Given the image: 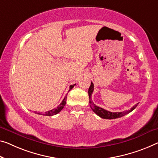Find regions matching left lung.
I'll use <instances>...</instances> for the list:
<instances>
[{
  "label": "left lung",
  "instance_id": "1",
  "mask_svg": "<svg viewBox=\"0 0 158 158\" xmlns=\"http://www.w3.org/2000/svg\"><path fill=\"white\" fill-rule=\"evenodd\" d=\"M93 90H94V85L93 82H91V85L90 86H89V89H88V94H89V106H90V108L92 109V110H93L97 115L100 116V117L102 118H106V119H114V118H120L121 116L130 113L131 111H132L135 107H136L138 104V103L136 104L129 110L121 111V112H111V111L105 110H104L103 108L99 107V106H97L96 104H94L93 103V102L92 101V99H91V96H92V94H93Z\"/></svg>",
  "mask_w": 158,
  "mask_h": 158
}]
</instances>
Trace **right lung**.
I'll return each instance as SVG.
<instances>
[{"instance_id": "add662e5", "label": "right lung", "mask_w": 158, "mask_h": 158, "mask_svg": "<svg viewBox=\"0 0 158 158\" xmlns=\"http://www.w3.org/2000/svg\"><path fill=\"white\" fill-rule=\"evenodd\" d=\"M75 85H76V84L74 85H70V89H69V91L71 90V89ZM66 99H67V95H65V98L63 99L62 102L60 104V105H59L57 106L56 108L55 109H53V110H50V111H45L44 113H37L38 114H41V115H44V116H53V115H55L56 114L59 113L60 111L63 110V108L64 107V106L65 105V103H66Z\"/></svg>"}]
</instances>
